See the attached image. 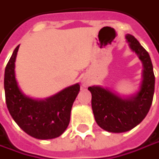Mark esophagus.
<instances>
[{"instance_id":"1","label":"esophagus","mask_w":159,"mask_h":159,"mask_svg":"<svg viewBox=\"0 0 159 159\" xmlns=\"http://www.w3.org/2000/svg\"><path fill=\"white\" fill-rule=\"evenodd\" d=\"M81 83H82V85L84 86V87H87V86H89V84H90V83H89V81L86 78H83L82 79V81H81Z\"/></svg>"}]
</instances>
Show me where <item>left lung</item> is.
I'll return each mask as SVG.
<instances>
[{
  "instance_id": "obj_1",
  "label": "left lung",
  "mask_w": 159,
  "mask_h": 159,
  "mask_svg": "<svg viewBox=\"0 0 159 159\" xmlns=\"http://www.w3.org/2000/svg\"><path fill=\"white\" fill-rule=\"evenodd\" d=\"M125 39L129 49L142 63V79L139 90L130 95H120L101 85L88 87L96 123L112 133L126 132L139 125L147 116L154 95L155 75L148 53L133 36L127 34Z\"/></svg>"
}]
</instances>
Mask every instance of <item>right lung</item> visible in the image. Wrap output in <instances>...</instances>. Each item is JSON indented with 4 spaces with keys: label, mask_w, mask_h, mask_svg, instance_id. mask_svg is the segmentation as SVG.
Segmentation results:
<instances>
[{
    "label": "right lung",
    "mask_w": 159,
    "mask_h": 159,
    "mask_svg": "<svg viewBox=\"0 0 159 159\" xmlns=\"http://www.w3.org/2000/svg\"><path fill=\"white\" fill-rule=\"evenodd\" d=\"M20 45L14 49L4 73L6 104L14 121L28 135L38 139H51L62 135L70 121L71 109L79 93L75 84L45 99L30 97L19 86L15 62Z\"/></svg>",
    "instance_id": "add662e5"
}]
</instances>
